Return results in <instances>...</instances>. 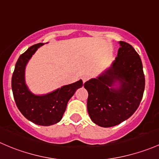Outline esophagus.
Returning <instances> with one entry per match:
<instances>
[{"instance_id":"obj_1","label":"esophagus","mask_w":159,"mask_h":159,"mask_svg":"<svg viewBox=\"0 0 159 159\" xmlns=\"http://www.w3.org/2000/svg\"><path fill=\"white\" fill-rule=\"evenodd\" d=\"M89 76H83V78H82V80H83V83H86V82L87 81V80H89Z\"/></svg>"}]
</instances>
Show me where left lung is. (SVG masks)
<instances>
[{
    "instance_id": "1",
    "label": "left lung",
    "mask_w": 159,
    "mask_h": 159,
    "mask_svg": "<svg viewBox=\"0 0 159 159\" xmlns=\"http://www.w3.org/2000/svg\"><path fill=\"white\" fill-rule=\"evenodd\" d=\"M117 57L96 78L84 83L89 93L87 110L101 127L115 126L128 119L139 106L145 75L139 55L130 44L119 42Z\"/></svg>"
}]
</instances>
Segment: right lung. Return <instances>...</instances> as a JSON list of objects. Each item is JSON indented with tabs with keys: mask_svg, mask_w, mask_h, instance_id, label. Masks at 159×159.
<instances>
[{
	"mask_svg": "<svg viewBox=\"0 0 159 159\" xmlns=\"http://www.w3.org/2000/svg\"><path fill=\"white\" fill-rule=\"evenodd\" d=\"M43 44H35L20 56L13 73L11 86L16 105L23 116L37 125L49 126L61 120L68 101L83 86V81L80 80L47 94L33 93L26 84L25 69L32 56Z\"/></svg>",
	"mask_w": 159,
	"mask_h": 159,
	"instance_id": "add662e5",
	"label": "right lung"
}]
</instances>
